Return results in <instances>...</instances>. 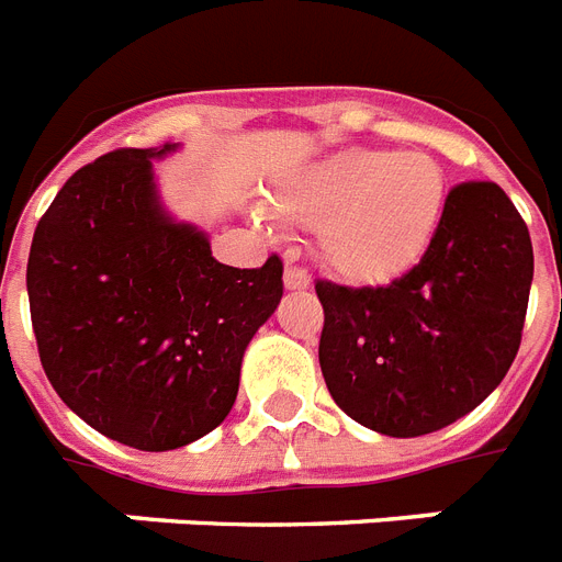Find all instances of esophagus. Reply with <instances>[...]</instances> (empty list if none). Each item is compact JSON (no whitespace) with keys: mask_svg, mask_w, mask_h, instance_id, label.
<instances>
[{"mask_svg":"<svg viewBox=\"0 0 562 562\" xmlns=\"http://www.w3.org/2000/svg\"><path fill=\"white\" fill-rule=\"evenodd\" d=\"M310 281H313V278H310V272L304 270L301 263H295V261H292V258H290V261H286V270H284V284H286V290H307Z\"/></svg>","mask_w":562,"mask_h":562,"instance_id":"34e87169","label":"esophagus"}]
</instances>
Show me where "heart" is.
<instances>
[{
  "label": "heart",
  "mask_w": 562,
  "mask_h": 562,
  "mask_svg": "<svg viewBox=\"0 0 562 562\" xmlns=\"http://www.w3.org/2000/svg\"><path fill=\"white\" fill-rule=\"evenodd\" d=\"M448 178L428 151L347 148L310 166L276 198L281 221L318 229L333 272L359 284L402 276L442 224Z\"/></svg>",
  "instance_id": "1"
}]
</instances>
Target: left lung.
<instances>
[{
  "mask_svg": "<svg viewBox=\"0 0 562 562\" xmlns=\"http://www.w3.org/2000/svg\"><path fill=\"white\" fill-rule=\"evenodd\" d=\"M535 278L531 235L491 180L448 192L442 224L384 286L315 281L327 391L384 437H422L471 414L520 350Z\"/></svg>",
  "mask_w": 562,
  "mask_h": 562,
  "instance_id": "obj_1",
  "label": "left lung"
}]
</instances>
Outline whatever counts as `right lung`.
<instances>
[{"instance_id":"add662e5","label":"right lung","mask_w":562,"mask_h":562,"mask_svg":"<svg viewBox=\"0 0 562 562\" xmlns=\"http://www.w3.org/2000/svg\"><path fill=\"white\" fill-rule=\"evenodd\" d=\"M117 148L65 180L36 224L27 301L42 370L103 437L171 451L235 405L249 338L284 295V263L238 270L203 232L171 224L151 157Z\"/></svg>"}]
</instances>
